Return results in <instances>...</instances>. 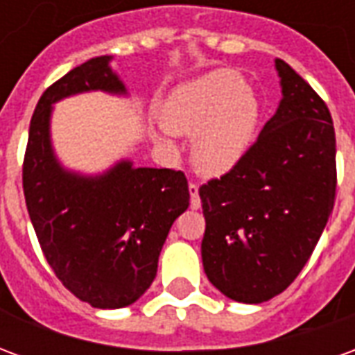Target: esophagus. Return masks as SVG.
<instances>
[{
	"instance_id": "34e87169",
	"label": "esophagus",
	"mask_w": 355,
	"mask_h": 355,
	"mask_svg": "<svg viewBox=\"0 0 355 355\" xmlns=\"http://www.w3.org/2000/svg\"><path fill=\"white\" fill-rule=\"evenodd\" d=\"M188 190H190V205H192V209H200L201 200L200 193H198V184H196V182H190V184H188Z\"/></svg>"
}]
</instances>
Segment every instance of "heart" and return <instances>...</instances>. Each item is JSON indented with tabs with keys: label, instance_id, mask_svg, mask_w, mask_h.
Returning <instances> with one entry per match:
<instances>
[{
	"label": "heart",
	"instance_id": "obj_1",
	"mask_svg": "<svg viewBox=\"0 0 355 355\" xmlns=\"http://www.w3.org/2000/svg\"><path fill=\"white\" fill-rule=\"evenodd\" d=\"M163 123L173 132L196 135L192 155L198 169L223 175L253 144L259 102L241 73L215 70L169 94Z\"/></svg>",
	"mask_w": 355,
	"mask_h": 355
}]
</instances>
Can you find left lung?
Segmentation results:
<instances>
[{
	"label": "left lung",
	"instance_id": "obj_1",
	"mask_svg": "<svg viewBox=\"0 0 355 355\" xmlns=\"http://www.w3.org/2000/svg\"><path fill=\"white\" fill-rule=\"evenodd\" d=\"M283 98L247 154L200 186L209 282L259 304L295 282L321 238L336 193V140L327 104L275 58Z\"/></svg>",
	"mask_w": 355,
	"mask_h": 355
}]
</instances>
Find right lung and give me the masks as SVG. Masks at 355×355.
I'll return each mask as SVG.
<instances>
[{"mask_svg":"<svg viewBox=\"0 0 355 355\" xmlns=\"http://www.w3.org/2000/svg\"><path fill=\"white\" fill-rule=\"evenodd\" d=\"M96 57L45 89L30 121L22 188L45 259L66 289L94 308L132 304L152 285L171 226L190 205L182 171L117 163L101 177L64 171L49 140L51 106L83 91L125 93Z\"/></svg>","mask_w":355,"mask_h":355,"instance_id":"add662e5","label":"right lung"}]
</instances>
